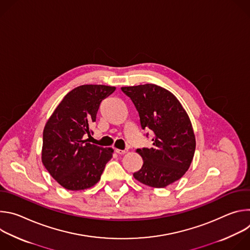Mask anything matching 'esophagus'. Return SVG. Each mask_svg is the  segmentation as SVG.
Listing matches in <instances>:
<instances>
[{
	"label": "esophagus",
	"instance_id": "esophagus-1",
	"mask_svg": "<svg viewBox=\"0 0 250 250\" xmlns=\"http://www.w3.org/2000/svg\"><path fill=\"white\" fill-rule=\"evenodd\" d=\"M116 152L118 153V154H120V155H123V154H125L126 152H127V149H125V150H122V149H116Z\"/></svg>",
	"mask_w": 250,
	"mask_h": 250
}]
</instances>
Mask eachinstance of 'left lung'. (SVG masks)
Segmentation results:
<instances>
[{
    "instance_id": "left-lung-1",
    "label": "left lung",
    "mask_w": 250,
    "mask_h": 250,
    "mask_svg": "<svg viewBox=\"0 0 250 250\" xmlns=\"http://www.w3.org/2000/svg\"><path fill=\"white\" fill-rule=\"evenodd\" d=\"M130 98L142 128L153 131L151 148L136 149L144 159L135 179L153 188H164L189 169L196 148L190 118L181 103L168 90L154 85L122 87Z\"/></svg>"
}]
</instances>
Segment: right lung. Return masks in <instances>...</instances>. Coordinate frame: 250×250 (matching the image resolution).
<instances>
[{
	"instance_id": "1",
	"label": "right lung",
	"mask_w": 250,
	"mask_h": 250,
	"mask_svg": "<svg viewBox=\"0 0 250 250\" xmlns=\"http://www.w3.org/2000/svg\"><path fill=\"white\" fill-rule=\"evenodd\" d=\"M116 87L82 85L70 91L56 106L43 129L42 161L53 179L66 190L81 191L101 179L114 149L91 145L90 125L102 101Z\"/></svg>"
}]
</instances>
